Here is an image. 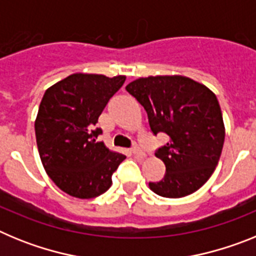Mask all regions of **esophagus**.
Segmentation results:
<instances>
[{
  "label": "esophagus",
  "mask_w": 256,
  "mask_h": 256,
  "mask_svg": "<svg viewBox=\"0 0 256 256\" xmlns=\"http://www.w3.org/2000/svg\"><path fill=\"white\" fill-rule=\"evenodd\" d=\"M132 152L136 156H138V158H144V152L137 144H134V146L132 148Z\"/></svg>",
  "instance_id": "obj_1"
}]
</instances>
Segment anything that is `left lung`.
<instances>
[{
    "label": "left lung",
    "instance_id": "1",
    "mask_svg": "<svg viewBox=\"0 0 256 256\" xmlns=\"http://www.w3.org/2000/svg\"><path fill=\"white\" fill-rule=\"evenodd\" d=\"M126 90L144 108L154 134H168L156 158L164 178L148 186L162 198L198 191L216 170L224 144V123L216 96L206 86L183 76L136 79Z\"/></svg>",
    "mask_w": 256,
    "mask_h": 256
}]
</instances>
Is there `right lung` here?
<instances>
[{"instance_id": "1", "label": "right lung", "mask_w": 256, "mask_h": 256, "mask_svg": "<svg viewBox=\"0 0 256 256\" xmlns=\"http://www.w3.org/2000/svg\"><path fill=\"white\" fill-rule=\"evenodd\" d=\"M126 76L76 73L44 92L34 123L40 162L48 177L68 195L100 196L112 186V176L126 159L108 150L94 128L108 100Z\"/></svg>"}]
</instances>
